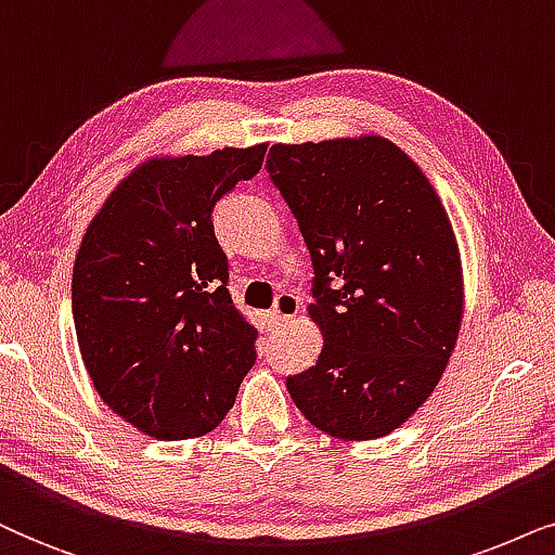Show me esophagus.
<instances>
[{
    "label": "esophagus",
    "mask_w": 555,
    "mask_h": 555,
    "mask_svg": "<svg viewBox=\"0 0 555 555\" xmlns=\"http://www.w3.org/2000/svg\"><path fill=\"white\" fill-rule=\"evenodd\" d=\"M299 312V299L294 297V294H279L276 301H273V309L269 314H266V320H269V327H282L284 322H289L294 314Z\"/></svg>",
    "instance_id": "obj_1"
}]
</instances>
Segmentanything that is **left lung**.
<instances>
[{
	"instance_id": "left-lung-1",
	"label": "left lung",
	"mask_w": 555,
	"mask_h": 555,
	"mask_svg": "<svg viewBox=\"0 0 555 555\" xmlns=\"http://www.w3.org/2000/svg\"><path fill=\"white\" fill-rule=\"evenodd\" d=\"M266 172L307 243L324 337L317 363L286 378L289 396L330 437H386L437 388L460 335L444 205L383 137L273 144Z\"/></svg>"
}]
</instances>
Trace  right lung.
Here are the masks:
<instances>
[{
  "instance_id": "add662e5",
  "label": "right lung",
  "mask_w": 555,
  "mask_h": 555,
  "mask_svg": "<svg viewBox=\"0 0 555 555\" xmlns=\"http://www.w3.org/2000/svg\"><path fill=\"white\" fill-rule=\"evenodd\" d=\"M266 144L152 159L103 205L73 269V322L108 409L154 439L216 428L256 363L258 330L228 289L212 210Z\"/></svg>"
}]
</instances>
